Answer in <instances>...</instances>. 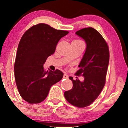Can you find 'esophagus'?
Returning <instances> with one entry per match:
<instances>
[{"mask_svg": "<svg viewBox=\"0 0 128 128\" xmlns=\"http://www.w3.org/2000/svg\"><path fill=\"white\" fill-rule=\"evenodd\" d=\"M68 75L67 74H66V73H64V78H68Z\"/></svg>", "mask_w": 128, "mask_h": 128, "instance_id": "34e87169", "label": "esophagus"}]
</instances>
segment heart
Instances as JSON below:
<instances>
[{
	"instance_id": "obj_1",
	"label": "heart",
	"mask_w": 128,
	"mask_h": 128,
	"mask_svg": "<svg viewBox=\"0 0 128 128\" xmlns=\"http://www.w3.org/2000/svg\"><path fill=\"white\" fill-rule=\"evenodd\" d=\"M75 41H80V40H75Z\"/></svg>"
}]
</instances>
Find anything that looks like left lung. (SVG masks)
I'll list each match as a JSON object with an SVG mask.
<instances>
[{
  "label": "left lung",
  "instance_id": "8db88e82",
  "mask_svg": "<svg viewBox=\"0 0 128 128\" xmlns=\"http://www.w3.org/2000/svg\"><path fill=\"white\" fill-rule=\"evenodd\" d=\"M86 43V50L78 65L77 75H82L84 80L69 79L73 82L70 90L64 92L70 104L78 108L92 104L98 97L106 83L110 60L108 46L102 36L92 27L84 28L76 32Z\"/></svg>",
  "mask_w": 128,
  "mask_h": 128
}]
</instances>
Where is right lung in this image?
<instances>
[{
  "label": "right lung",
  "mask_w": 128,
  "mask_h": 128,
  "mask_svg": "<svg viewBox=\"0 0 128 128\" xmlns=\"http://www.w3.org/2000/svg\"><path fill=\"white\" fill-rule=\"evenodd\" d=\"M68 33L40 23L33 26L22 36L14 70L19 93L27 102L38 104L43 101L52 86L63 78L64 73L60 70L45 71L43 65L55 52L59 40Z\"/></svg>",
  "instance_id": "obj_1"
}]
</instances>
